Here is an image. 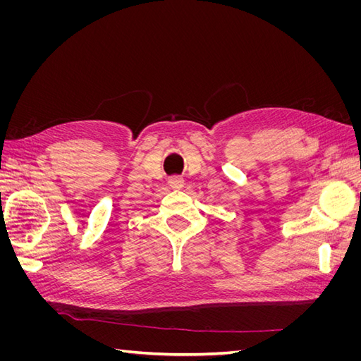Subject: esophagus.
<instances>
[{
    "mask_svg": "<svg viewBox=\"0 0 361 361\" xmlns=\"http://www.w3.org/2000/svg\"><path fill=\"white\" fill-rule=\"evenodd\" d=\"M183 179L180 178V176H173V178H170L169 179V185H170V188H173V190H180V188H183Z\"/></svg>",
    "mask_w": 361,
    "mask_h": 361,
    "instance_id": "obj_1",
    "label": "esophagus"
}]
</instances>
